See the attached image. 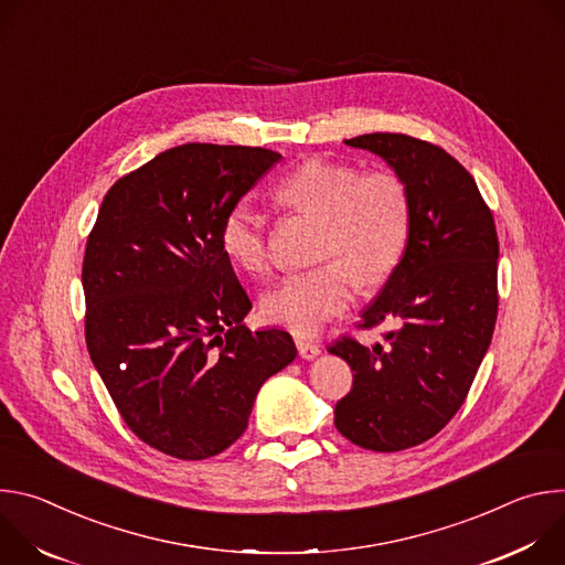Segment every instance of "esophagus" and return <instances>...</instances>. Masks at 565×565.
Returning a JSON list of instances; mask_svg holds the SVG:
<instances>
[{
  "label": "esophagus",
  "mask_w": 565,
  "mask_h": 565,
  "mask_svg": "<svg viewBox=\"0 0 565 565\" xmlns=\"http://www.w3.org/2000/svg\"><path fill=\"white\" fill-rule=\"evenodd\" d=\"M297 351L303 360H315L319 353H321V344L317 342H308V340H297Z\"/></svg>",
  "instance_id": "obj_1"
}]
</instances>
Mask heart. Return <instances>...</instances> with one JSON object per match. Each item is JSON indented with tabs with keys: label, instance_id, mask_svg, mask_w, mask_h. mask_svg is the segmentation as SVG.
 I'll return each mask as SVG.
<instances>
[{
	"label": "heart",
	"instance_id": "b5f03b06",
	"mask_svg": "<svg viewBox=\"0 0 565 565\" xmlns=\"http://www.w3.org/2000/svg\"><path fill=\"white\" fill-rule=\"evenodd\" d=\"M275 199L295 212L324 216L317 255L330 257L292 273L262 299L264 315L299 335H312L351 308L360 279L386 281L407 253L412 236V194L393 170L362 172L347 160L306 158L275 185ZM225 257L244 273H270L266 218L250 203L230 205L218 225Z\"/></svg>",
	"mask_w": 565,
	"mask_h": 565
}]
</instances>
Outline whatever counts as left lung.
Here are the masks:
<instances>
[{
	"label": "left lung",
	"mask_w": 565,
	"mask_h": 565,
	"mask_svg": "<svg viewBox=\"0 0 565 565\" xmlns=\"http://www.w3.org/2000/svg\"><path fill=\"white\" fill-rule=\"evenodd\" d=\"M405 179L412 236L405 257L360 329L380 324L384 344L344 335L329 353L344 358L353 388L335 405V427L353 445L399 451L434 438L462 407L499 315V236L471 174L443 147L407 134L347 140Z\"/></svg>",
	"instance_id": "8db88e82"
}]
</instances>
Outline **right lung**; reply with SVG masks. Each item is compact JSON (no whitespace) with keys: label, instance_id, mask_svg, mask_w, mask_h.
<instances>
[{"label":"right lung","instance_id":"right-lung-1","mask_svg":"<svg viewBox=\"0 0 565 565\" xmlns=\"http://www.w3.org/2000/svg\"><path fill=\"white\" fill-rule=\"evenodd\" d=\"M281 153L188 142L107 192L83 262L85 338L125 425L149 447L205 460L248 427L262 384L288 366L286 331H248L253 308L218 225Z\"/></svg>","mask_w":565,"mask_h":565}]
</instances>
